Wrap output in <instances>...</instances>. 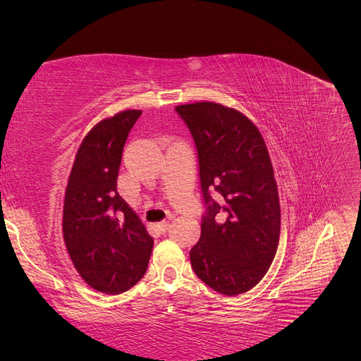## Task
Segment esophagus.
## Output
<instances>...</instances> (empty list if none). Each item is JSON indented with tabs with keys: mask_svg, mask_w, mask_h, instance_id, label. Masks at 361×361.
<instances>
[{
	"mask_svg": "<svg viewBox=\"0 0 361 361\" xmlns=\"http://www.w3.org/2000/svg\"><path fill=\"white\" fill-rule=\"evenodd\" d=\"M169 227H170V223H169V221H161V223L157 224V228H158V231H159L161 233H166V232L169 231Z\"/></svg>",
	"mask_w": 361,
	"mask_h": 361,
	"instance_id": "esophagus-1",
	"label": "esophagus"
}]
</instances>
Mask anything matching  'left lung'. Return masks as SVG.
Wrapping results in <instances>:
<instances>
[{"label":"left lung","mask_w":361,"mask_h":361,"mask_svg":"<svg viewBox=\"0 0 361 361\" xmlns=\"http://www.w3.org/2000/svg\"><path fill=\"white\" fill-rule=\"evenodd\" d=\"M174 111L197 149L204 204L191 267L214 290L244 293L267 274L280 238L279 191L265 141L244 114L220 104Z\"/></svg>","instance_id":"1"}]
</instances>
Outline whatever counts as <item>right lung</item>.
Here are the masks:
<instances>
[{
  "label": "right lung",
  "instance_id": "obj_1",
  "mask_svg": "<svg viewBox=\"0 0 361 361\" xmlns=\"http://www.w3.org/2000/svg\"><path fill=\"white\" fill-rule=\"evenodd\" d=\"M141 111L97 123L81 143L63 207V236L76 271L93 289L117 295L146 274L154 238L117 192L123 146Z\"/></svg>",
  "mask_w": 361,
  "mask_h": 361
}]
</instances>
